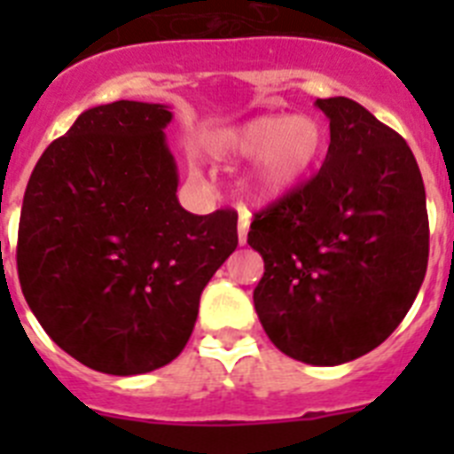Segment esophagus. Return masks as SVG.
<instances>
[{"label":"esophagus","mask_w":454,"mask_h":454,"mask_svg":"<svg viewBox=\"0 0 454 454\" xmlns=\"http://www.w3.org/2000/svg\"><path fill=\"white\" fill-rule=\"evenodd\" d=\"M247 230H250V215L240 214V218H239V243L240 246H246Z\"/></svg>","instance_id":"34e87169"}]
</instances>
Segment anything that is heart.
<instances>
[{"mask_svg": "<svg viewBox=\"0 0 454 454\" xmlns=\"http://www.w3.org/2000/svg\"><path fill=\"white\" fill-rule=\"evenodd\" d=\"M325 145L327 129L311 115H262L214 134L211 154L220 161L256 159L247 192L254 200H275L318 166Z\"/></svg>", "mask_w": 454, "mask_h": 454, "instance_id": "1", "label": "heart"}]
</instances>
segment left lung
<instances>
[{
    "instance_id": "left-lung-1",
    "label": "left lung",
    "mask_w": 454,
    "mask_h": 454,
    "mask_svg": "<svg viewBox=\"0 0 454 454\" xmlns=\"http://www.w3.org/2000/svg\"><path fill=\"white\" fill-rule=\"evenodd\" d=\"M316 106L330 118L327 159L254 214L247 243L263 256L254 309L268 339L298 362L339 366L403 323L427 270L430 223L403 136L348 98Z\"/></svg>"
}]
</instances>
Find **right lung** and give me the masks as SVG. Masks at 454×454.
Masks as SVG:
<instances>
[{
	"mask_svg": "<svg viewBox=\"0 0 454 454\" xmlns=\"http://www.w3.org/2000/svg\"><path fill=\"white\" fill-rule=\"evenodd\" d=\"M163 104L88 108L35 163L18 275L43 330L83 366L140 375L191 339L200 295L239 246L236 211L188 214Z\"/></svg>",
	"mask_w": 454,
	"mask_h": 454,
	"instance_id": "obj_1",
	"label": "right lung"
}]
</instances>
